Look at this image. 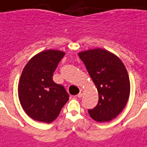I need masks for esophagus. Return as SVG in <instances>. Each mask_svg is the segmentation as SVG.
Wrapping results in <instances>:
<instances>
[{"instance_id": "obj_1", "label": "esophagus", "mask_w": 147, "mask_h": 147, "mask_svg": "<svg viewBox=\"0 0 147 147\" xmlns=\"http://www.w3.org/2000/svg\"><path fill=\"white\" fill-rule=\"evenodd\" d=\"M83 94H84V90H81L79 94L77 95V97H78V98H82V95H83Z\"/></svg>"}]
</instances>
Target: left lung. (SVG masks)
<instances>
[{"label": "left lung", "mask_w": 147, "mask_h": 147, "mask_svg": "<svg viewBox=\"0 0 147 147\" xmlns=\"http://www.w3.org/2000/svg\"><path fill=\"white\" fill-rule=\"evenodd\" d=\"M98 93V102L90 116L98 122L111 121L126 106L130 93L128 73L121 59L101 48L78 53Z\"/></svg>", "instance_id": "8db88e82"}]
</instances>
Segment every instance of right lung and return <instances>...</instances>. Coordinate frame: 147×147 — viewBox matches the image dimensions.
<instances>
[{"instance_id": "1", "label": "right lung", "mask_w": 147, "mask_h": 147, "mask_svg": "<svg viewBox=\"0 0 147 147\" xmlns=\"http://www.w3.org/2000/svg\"><path fill=\"white\" fill-rule=\"evenodd\" d=\"M65 53L47 49L33 56L22 70L18 98L23 110L35 121L50 123L69 100L63 86L53 81V74Z\"/></svg>"}]
</instances>
